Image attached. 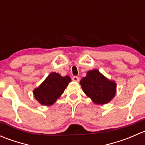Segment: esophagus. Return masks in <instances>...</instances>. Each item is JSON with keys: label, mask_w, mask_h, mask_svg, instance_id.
Returning a JSON list of instances; mask_svg holds the SVG:
<instances>
[{"label": "esophagus", "mask_w": 145, "mask_h": 145, "mask_svg": "<svg viewBox=\"0 0 145 145\" xmlns=\"http://www.w3.org/2000/svg\"><path fill=\"white\" fill-rule=\"evenodd\" d=\"M72 80H73V81H74L78 82V81H80V78H78V76H73V77H72Z\"/></svg>", "instance_id": "esophagus-1"}]
</instances>
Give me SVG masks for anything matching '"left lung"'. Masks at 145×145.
<instances>
[{
  "label": "left lung",
  "mask_w": 145,
  "mask_h": 145,
  "mask_svg": "<svg viewBox=\"0 0 145 145\" xmlns=\"http://www.w3.org/2000/svg\"><path fill=\"white\" fill-rule=\"evenodd\" d=\"M80 84L85 94L97 105L110 102L116 92V83L106 78L97 69L88 71L86 76L80 81Z\"/></svg>",
  "instance_id": "left-lung-1"
}]
</instances>
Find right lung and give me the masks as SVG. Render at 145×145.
I'll use <instances>...</instances> for the list:
<instances>
[{"label":"right lung","instance_id":"1","mask_svg":"<svg viewBox=\"0 0 145 145\" xmlns=\"http://www.w3.org/2000/svg\"><path fill=\"white\" fill-rule=\"evenodd\" d=\"M71 81V78L68 76L63 77L57 73H51L37 88L34 89L35 99L42 105H53Z\"/></svg>","mask_w":145,"mask_h":145}]
</instances>
